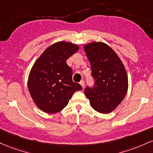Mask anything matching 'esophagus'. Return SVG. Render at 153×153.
<instances>
[{"label": "esophagus", "instance_id": "1", "mask_svg": "<svg viewBox=\"0 0 153 153\" xmlns=\"http://www.w3.org/2000/svg\"><path fill=\"white\" fill-rule=\"evenodd\" d=\"M79 84H80V85H81V86L82 87V88H84V87H85V82H84L83 80L80 82Z\"/></svg>", "mask_w": 153, "mask_h": 153}]
</instances>
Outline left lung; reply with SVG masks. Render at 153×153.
Returning a JSON list of instances; mask_svg holds the SVG:
<instances>
[{"mask_svg": "<svg viewBox=\"0 0 153 153\" xmlns=\"http://www.w3.org/2000/svg\"><path fill=\"white\" fill-rule=\"evenodd\" d=\"M95 80L93 88L85 90L92 108L100 114L114 111L122 102L128 90V76L124 65L108 45L92 42L84 45Z\"/></svg>", "mask_w": 153, "mask_h": 153, "instance_id": "1", "label": "left lung"}]
</instances>
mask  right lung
Segmentation results:
<instances>
[{
  "instance_id": "right-lung-1",
  "label": "right lung",
  "mask_w": 153,
  "mask_h": 153,
  "mask_svg": "<svg viewBox=\"0 0 153 153\" xmlns=\"http://www.w3.org/2000/svg\"><path fill=\"white\" fill-rule=\"evenodd\" d=\"M79 49L76 44L59 41L48 47L32 66L28 90L39 109L47 114L59 112L82 86L72 81V69L66 60Z\"/></svg>"
}]
</instances>
